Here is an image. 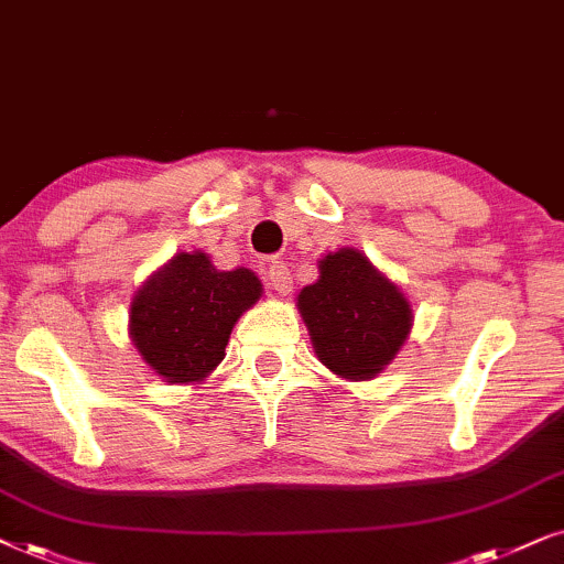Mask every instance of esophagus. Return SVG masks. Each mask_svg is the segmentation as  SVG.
<instances>
[{
	"label": "esophagus",
	"mask_w": 564,
	"mask_h": 564,
	"mask_svg": "<svg viewBox=\"0 0 564 564\" xmlns=\"http://www.w3.org/2000/svg\"><path fill=\"white\" fill-rule=\"evenodd\" d=\"M268 281L275 294L281 296H289L291 291H294V278H291V270L286 268V262H273V265L268 268Z\"/></svg>",
	"instance_id": "1"
}]
</instances>
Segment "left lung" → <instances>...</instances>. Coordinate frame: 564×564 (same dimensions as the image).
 <instances>
[{
    "label": "left lung",
    "mask_w": 564,
    "mask_h": 564,
    "mask_svg": "<svg viewBox=\"0 0 564 564\" xmlns=\"http://www.w3.org/2000/svg\"><path fill=\"white\" fill-rule=\"evenodd\" d=\"M314 356L335 377L369 381L387 369L412 329V306L356 247L319 258V278L296 296Z\"/></svg>",
    "instance_id": "1"
}]
</instances>
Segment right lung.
I'll list each match as a JSON object with an SVG mask.
<instances>
[{
    "label": "right lung",
    "mask_w": 564,
    "mask_h": 564,
    "mask_svg": "<svg viewBox=\"0 0 564 564\" xmlns=\"http://www.w3.org/2000/svg\"><path fill=\"white\" fill-rule=\"evenodd\" d=\"M260 296L262 283L250 268L219 270L206 252H177L133 294L129 337L167 384H200Z\"/></svg>",
    "instance_id": "add662e5"
}]
</instances>
